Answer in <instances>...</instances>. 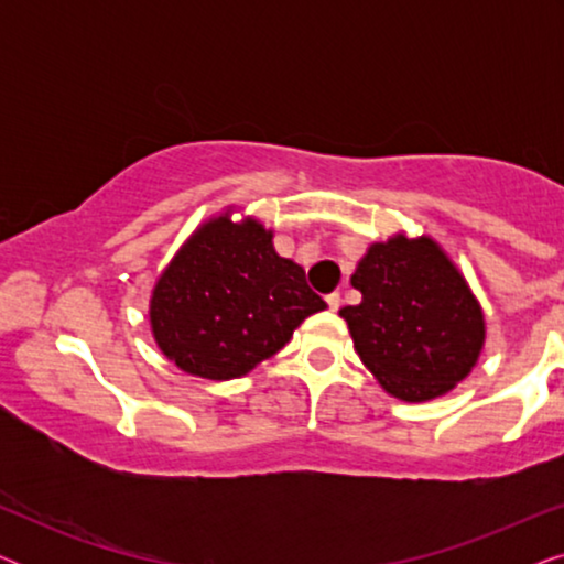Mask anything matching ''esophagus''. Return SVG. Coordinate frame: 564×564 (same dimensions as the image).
Masks as SVG:
<instances>
[{
    "mask_svg": "<svg viewBox=\"0 0 564 564\" xmlns=\"http://www.w3.org/2000/svg\"><path fill=\"white\" fill-rule=\"evenodd\" d=\"M326 303L330 311H338V307H341V295H338V292H330V295L326 297Z\"/></svg>",
    "mask_w": 564,
    "mask_h": 564,
    "instance_id": "1",
    "label": "esophagus"
}]
</instances>
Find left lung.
<instances>
[{"instance_id": "obj_1", "label": "left lung", "mask_w": 564, "mask_h": 564, "mask_svg": "<svg viewBox=\"0 0 564 564\" xmlns=\"http://www.w3.org/2000/svg\"><path fill=\"white\" fill-rule=\"evenodd\" d=\"M351 284L361 303L338 315L384 392L426 403L473 372L485 346L480 300L434 238L395 234L369 243Z\"/></svg>"}]
</instances>
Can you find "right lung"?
<instances>
[{
    "instance_id": "add662e5",
    "label": "right lung",
    "mask_w": 564,
    "mask_h": 564,
    "mask_svg": "<svg viewBox=\"0 0 564 564\" xmlns=\"http://www.w3.org/2000/svg\"><path fill=\"white\" fill-rule=\"evenodd\" d=\"M234 207L205 220L151 290L153 341L182 372L236 380L274 357L307 315L326 311L305 269L274 251L272 228Z\"/></svg>"
}]
</instances>
